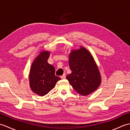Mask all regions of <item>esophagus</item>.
<instances>
[{
    "label": "esophagus",
    "instance_id": "1",
    "mask_svg": "<svg viewBox=\"0 0 130 130\" xmlns=\"http://www.w3.org/2000/svg\"><path fill=\"white\" fill-rule=\"evenodd\" d=\"M61 78L62 79H64L66 78V76H65V74H63V75L62 76H61Z\"/></svg>",
    "mask_w": 130,
    "mask_h": 130
}]
</instances>
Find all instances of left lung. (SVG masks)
<instances>
[{"mask_svg": "<svg viewBox=\"0 0 130 130\" xmlns=\"http://www.w3.org/2000/svg\"><path fill=\"white\" fill-rule=\"evenodd\" d=\"M69 65L71 73L67 79L76 92L83 96L94 92L100 85V71L94 59L88 50L80 46L72 50L69 56Z\"/></svg>", "mask_w": 130, "mask_h": 130, "instance_id": "left-lung-1", "label": "left lung"}]
</instances>
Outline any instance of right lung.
<instances>
[{
    "label": "right lung",
    "mask_w": 130,
    "mask_h": 130,
    "mask_svg": "<svg viewBox=\"0 0 130 130\" xmlns=\"http://www.w3.org/2000/svg\"><path fill=\"white\" fill-rule=\"evenodd\" d=\"M48 51L40 52L32 62L29 74V87L34 93L44 96L54 88L58 80H61L55 75L54 66L48 63L50 55Z\"/></svg>",
    "instance_id": "obj_1"
}]
</instances>
